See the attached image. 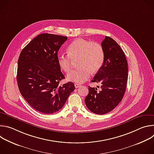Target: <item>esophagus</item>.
Returning a JSON list of instances; mask_svg holds the SVG:
<instances>
[{
	"mask_svg": "<svg viewBox=\"0 0 154 154\" xmlns=\"http://www.w3.org/2000/svg\"><path fill=\"white\" fill-rule=\"evenodd\" d=\"M80 86H81V85H80V84H77V83H75V88H77L80 87Z\"/></svg>",
	"mask_w": 154,
	"mask_h": 154,
	"instance_id": "34e87169",
	"label": "esophagus"
}]
</instances>
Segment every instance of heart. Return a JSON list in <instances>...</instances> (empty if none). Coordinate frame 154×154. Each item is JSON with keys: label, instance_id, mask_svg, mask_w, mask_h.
Wrapping results in <instances>:
<instances>
[{"label": "heart", "instance_id": "b5f03b06", "mask_svg": "<svg viewBox=\"0 0 154 154\" xmlns=\"http://www.w3.org/2000/svg\"><path fill=\"white\" fill-rule=\"evenodd\" d=\"M67 51V55H58L57 62L60 68L67 72L71 68L72 60L77 59L79 67L67 75V79L75 83L85 82L91 72H96L100 69L104 61L105 53L100 44L84 39H75L69 45Z\"/></svg>", "mask_w": 154, "mask_h": 154}]
</instances>
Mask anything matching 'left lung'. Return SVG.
Listing matches in <instances>:
<instances>
[{
    "label": "left lung",
    "instance_id": "1",
    "mask_svg": "<svg viewBox=\"0 0 154 154\" xmlns=\"http://www.w3.org/2000/svg\"><path fill=\"white\" fill-rule=\"evenodd\" d=\"M105 53L102 67L91 82L101 83L100 91L88 86V94L85 99L90 110L97 115L109 113L122 100L128 78V64L125 54L112 38L105 36L101 42Z\"/></svg>",
    "mask_w": 154,
    "mask_h": 154
}]
</instances>
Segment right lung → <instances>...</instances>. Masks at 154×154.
Wrapping results in <instances>:
<instances>
[{
    "label": "right lung",
    "instance_id": "obj_1",
    "mask_svg": "<svg viewBox=\"0 0 154 154\" xmlns=\"http://www.w3.org/2000/svg\"><path fill=\"white\" fill-rule=\"evenodd\" d=\"M67 36L42 33L21 51L17 82L19 91L35 110L53 114L63 106L75 90L72 82L60 85L64 79L57 62L58 51Z\"/></svg>",
    "mask_w": 154,
    "mask_h": 154
}]
</instances>
